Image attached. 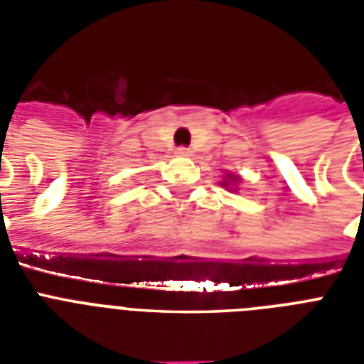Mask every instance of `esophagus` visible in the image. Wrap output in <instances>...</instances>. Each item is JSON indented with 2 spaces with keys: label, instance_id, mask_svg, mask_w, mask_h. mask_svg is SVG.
<instances>
[{
  "label": "esophagus",
  "instance_id": "1",
  "mask_svg": "<svg viewBox=\"0 0 364 364\" xmlns=\"http://www.w3.org/2000/svg\"><path fill=\"white\" fill-rule=\"evenodd\" d=\"M188 153H191V151H188V147H177L176 149V154H179V156H187Z\"/></svg>",
  "mask_w": 364,
  "mask_h": 364
}]
</instances>
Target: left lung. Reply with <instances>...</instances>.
Segmentation results:
<instances>
[{"label": "left lung", "instance_id": "obj_1", "mask_svg": "<svg viewBox=\"0 0 364 364\" xmlns=\"http://www.w3.org/2000/svg\"><path fill=\"white\" fill-rule=\"evenodd\" d=\"M228 181H236V177L228 176V179H225V181H223V187H228V185H230V183H228Z\"/></svg>", "mask_w": 364, "mask_h": 364}]
</instances>
